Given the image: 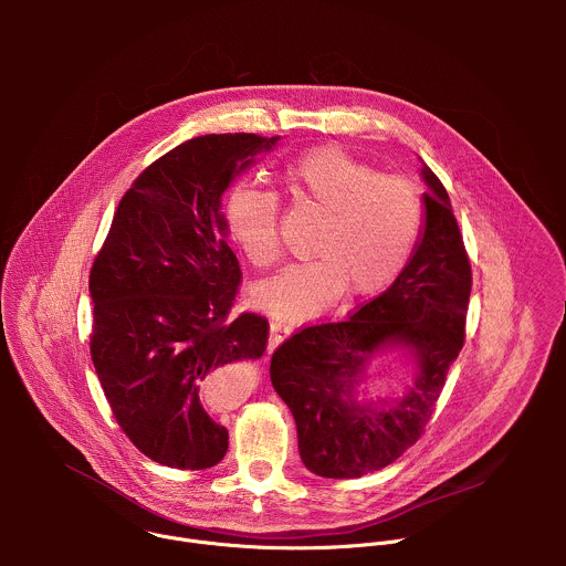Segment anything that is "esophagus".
<instances>
[{"label":"esophagus","instance_id":"34e87169","mask_svg":"<svg viewBox=\"0 0 566 566\" xmlns=\"http://www.w3.org/2000/svg\"><path fill=\"white\" fill-rule=\"evenodd\" d=\"M293 334V327L286 325V322H282L280 317H273L271 319V336H269V349L273 352L277 345H282L289 336Z\"/></svg>","mask_w":566,"mask_h":566}]
</instances>
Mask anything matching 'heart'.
Returning <instances> with one entry per match:
<instances>
[{"instance_id":"obj_1","label":"heart","mask_w":566,"mask_h":566,"mask_svg":"<svg viewBox=\"0 0 566 566\" xmlns=\"http://www.w3.org/2000/svg\"><path fill=\"white\" fill-rule=\"evenodd\" d=\"M293 203L325 212L311 241L315 260L289 266L255 289L260 306L302 319L336 302L385 291L408 266L423 228L419 188L396 175H378L340 147L311 149L286 166ZM223 221L237 249L255 269L282 260L280 197L239 184L223 203Z\"/></svg>"}]
</instances>
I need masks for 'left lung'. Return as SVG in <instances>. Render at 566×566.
I'll list each match as a JSON object with an SVG mask.
<instances>
[{
    "mask_svg": "<svg viewBox=\"0 0 566 566\" xmlns=\"http://www.w3.org/2000/svg\"><path fill=\"white\" fill-rule=\"evenodd\" d=\"M423 179V239L396 282L349 317L304 327L273 352L271 382L295 419L300 457L317 476H363L412 448L463 347L470 260L443 184L428 166ZM394 339L416 349V387L394 409L360 407L353 394L364 363Z\"/></svg>",
    "mask_w": 566,
    "mask_h": 566,
    "instance_id": "1",
    "label": "left lung"
}]
</instances>
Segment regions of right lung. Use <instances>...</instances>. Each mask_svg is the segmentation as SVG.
Wrapping results in <instances>:
<instances>
[{
    "label": "right lung",
    "mask_w": 566,
    "mask_h": 566,
    "mask_svg": "<svg viewBox=\"0 0 566 566\" xmlns=\"http://www.w3.org/2000/svg\"><path fill=\"white\" fill-rule=\"evenodd\" d=\"M277 136L208 134L156 158L123 195L90 271V352L127 439L181 470L217 465L228 430L206 408L212 371L258 360L269 319L232 315L241 269L221 197Z\"/></svg>",
    "instance_id": "add662e5"
}]
</instances>
